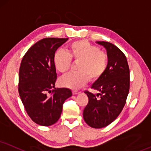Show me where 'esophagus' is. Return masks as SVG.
Segmentation results:
<instances>
[{
    "label": "esophagus",
    "instance_id": "esophagus-1",
    "mask_svg": "<svg viewBox=\"0 0 151 151\" xmlns=\"http://www.w3.org/2000/svg\"><path fill=\"white\" fill-rule=\"evenodd\" d=\"M80 94L79 92H77V91H73V95H76V94Z\"/></svg>",
    "mask_w": 151,
    "mask_h": 151
}]
</instances>
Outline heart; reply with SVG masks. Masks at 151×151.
I'll use <instances>...</instances> for the list:
<instances>
[{
  "label": "heart",
  "mask_w": 151,
  "mask_h": 151,
  "mask_svg": "<svg viewBox=\"0 0 151 151\" xmlns=\"http://www.w3.org/2000/svg\"><path fill=\"white\" fill-rule=\"evenodd\" d=\"M71 60L78 62L77 73L68 74L59 81L62 87L78 90L88 82L96 81L103 76L107 68L106 54L100 51L98 47L85 40L72 42L66 52L58 50L54 55L53 63L56 69L65 74L69 70Z\"/></svg>",
  "instance_id": "1"
}]
</instances>
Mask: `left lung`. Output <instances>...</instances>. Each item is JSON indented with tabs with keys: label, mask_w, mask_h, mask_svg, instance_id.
Returning a JSON list of instances; mask_svg holds the SVG:
<instances>
[{
	"label": "left lung",
	"mask_w": 151,
	"mask_h": 151,
	"mask_svg": "<svg viewBox=\"0 0 151 151\" xmlns=\"http://www.w3.org/2000/svg\"><path fill=\"white\" fill-rule=\"evenodd\" d=\"M96 43L106 50L107 68L91 87L99 92H85L89 101L83 118L91 127L102 128L113 122L123 109L129 90V68L125 55L118 47L109 42Z\"/></svg>",
	"instance_id": "1"
}]
</instances>
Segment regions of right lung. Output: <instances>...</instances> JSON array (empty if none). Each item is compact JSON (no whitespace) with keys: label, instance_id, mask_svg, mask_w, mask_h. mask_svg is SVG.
<instances>
[{"label":"right lung","instance_id":"add662e5","mask_svg":"<svg viewBox=\"0 0 151 151\" xmlns=\"http://www.w3.org/2000/svg\"><path fill=\"white\" fill-rule=\"evenodd\" d=\"M68 39H42L29 48L22 60L19 94L27 114L39 125L57 122L65 100L72 96L69 89L55 88L57 73L53 63L55 52Z\"/></svg>","mask_w":151,"mask_h":151}]
</instances>
